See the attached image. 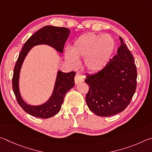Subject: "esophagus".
Here are the masks:
<instances>
[{
    "label": "esophagus",
    "instance_id": "esophagus-1",
    "mask_svg": "<svg viewBox=\"0 0 152 152\" xmlns=\"http://www.w3.org/2000/svg\"><path fill=\"white\" fill-rule=\"evenodd\" d=\"M83 80H84V77L83 75H82L81 73H79V72H77V73H76L75 77V83L76 84L80 83L81 82H83Z\"/></svg>",
    "mask_w": 152,
    "mask_h": 152
}]
</instances>
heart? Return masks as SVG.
<instances>
[{
    "mask_svg": "<svg viewBox=\"0 0 152 152\" xmlns=\"http://www.w3.org/2000/svg\"><path fill=\"white\" fill-rule=\"evenodd\" d=\"M115 49V42L109 35L86 34L73 42L71 51L65 53V58L72 65L77 64V58H84V64L89 71L97 72L107 65Z\"/></svg>",
    "mask_w": 152,
    "mask_h": 152,
    "instance_id": "1",
    "label": "heart"
}]
</instances>
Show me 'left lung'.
I'll return each instance as SVG.
<instances>
[{
	"mask_svg": "<svg viewBox=\"0 0 152 152\" xmlns=\"http://www.w3.org/2000/svg\"><path fill=\"white\" fill-rule=\"evenodd\" d=\"M118 54L97 73L88 75L85 80L89 86L86 97L92 112L108 117L123 111L128 105L137 87V69L131 52L123 39Z\"/></svg>",
	"mask_w": 152,
	"mask_h": 152,
	"instance_id": "obj_1",
	"label": "left lung"
}]
</instances>
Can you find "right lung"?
Segmentation results:
<instances>
[{"label": "right lung", "instance_id": "1", "mask_svg": "<svg viewBox=\"0 0 152 152\" xmlns=\"http://www.w3.org/2000/svg\"><path fill=\"white\" fill-rule=\"evenodd\" d=\"M71 31L65 27L45 26L33 34L24 45L15 64L12 77V90L17 102L23 110L35 118L47 119L55 115L60 111L66 93L74 86L75 72L63 73L58 71L53 94L48 102L41 105L33 106L24 102L19 92L18 80L20 70L29 50L35 45L45 44L50 45L58 51L63 53L64 45Z\"/></svg>", "mask_w": 152, "mask_h": 152}]
</instances>
